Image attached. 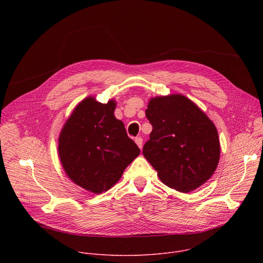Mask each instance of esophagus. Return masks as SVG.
Returning <instances> with one entry per match:
<instances>
[{"mask_svg": "<svg viewBox=\"0 0 263 263\" xmlns=\"http://www.w3.org/2000/svg\"><path fill=\"white\" fill-rule=\"evenodd\" d=\"M135 142H136V144L138 145L139 148L142 147V138L141 137H136L135 138Z\"/></svg>", "mask_w": 263, "mask_h": 263, "instance_id": "obj_1", "label": "esophagus"}]
</instances>
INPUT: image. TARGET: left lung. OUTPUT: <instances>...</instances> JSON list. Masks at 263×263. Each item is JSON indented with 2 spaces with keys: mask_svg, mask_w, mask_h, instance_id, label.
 Listing matches in <instances>:
<instances>
[{
  "mask_svg": "<svg viewBox=\"0 0 263 263\" xmlns=\"http://www.w3.org/2000/svg\"><path fill=\"white\" fill-rule=\"evenodd\" d=\"M145 116L153 130L142 154L161 182L180 193L193 192L206 183L220 156L212 121L180 93L151 98Z\"/></svg>",
  "mask_w": 263,
  "mask_h": 263,
  "instance_id": "left-lung-1",
  "label": "left lung"
}]
</instances>
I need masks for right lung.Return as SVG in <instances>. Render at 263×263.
I'll list each match as a JSON object with an SVG mask.
<instances>
[{
  "mask_svg": "<svg viewBox=\"0 0 263 263\" xmlns=\"http://www.w3.org/2000/svg\"><path fill=\"white\" fill-rule=\"evenodd\" d=\"M116 100L106 104L96 97L82 100L63 125L58 156L66 176L85 191L100 195L122 178L140 154L125 125L115 117Z\"/></svg>",
  "mask_w": 263,
  "mask_h": 263,
  "instance_id": "right-lung-1",
  "label": "right lung"
}]
</instances>
